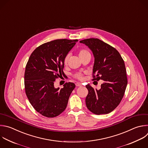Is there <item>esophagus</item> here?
I'll return each instance as SVG.
<instances>
[{"instance_id":"obj_1","label":"esophagus","mask_w":148,"mask_h":148,"mask_svg":"<svg viewBox=\"0 0 148 148\" xmlns=\"http://www.w3.org/2000/svg\"><path fill=\"white\" fill-rule=\"evenodd\" d=\"M75 85H76L77 86H82V84H79V83H76V84H75Z\"/></svg>"}]
</instances>
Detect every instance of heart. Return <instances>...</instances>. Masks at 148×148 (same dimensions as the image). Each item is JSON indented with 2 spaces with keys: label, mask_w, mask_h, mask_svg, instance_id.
Segmentation results:
<instances>
[{
  "label": "heart",
  "mask_w": 148,
  "mask_h": 148,
  "mask_svg": "<svg viewBox=\"0 0 148 148\" xmlns=\"http://www.w3.org/2000/svg\"><path fill=\"white\" fill-rule=\"evenodd\" d=\"M88 55H90V53L88 51L86 50V49H81V50L78 52V55H79V57L80 59L85 57V56H86ZM68 60H69V55H67L64 59V64H67V63L68 62ZM83 76H84V74L81 73H78L75 74L74 75L75 78L79 79V80L83 79V78H84Z\"/></svg>",
  "instance_id": "heart-1"
}]
</instances>
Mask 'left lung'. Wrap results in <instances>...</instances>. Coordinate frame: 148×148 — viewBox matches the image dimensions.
I'll return each mask as SVG.
<instances>
[{"mask_svg": "<svg viewBox=\"0 0 148 148\" xmlns=\"http://www.w3.org/2000/svg\"><path fill=\"white\" fill-rule=\"evenodd\" d=\"M79 42L88 46L94 56L92 80L103 81L99 90L86 85L88 90L86 106L95 114H108L118 106L125 91L127 77L124 62L114 47L99 39L89 38Z\"/></svg>", "mask_w": 148, "mask_h": 148, "instance_id": "1", "label": "left lung"}]
</instances>
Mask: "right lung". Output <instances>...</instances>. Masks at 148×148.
I'll return each instance as SVG.
<instances>
[{"label": "right lung", "instance_id": "obj_1", "mask_svg": "<svg viewBox=\"0 0 148 148\" xmlns=\"http://www.w3.org/2000/svg\"><path fill=\"white\" fill-rule=\"evenodd\" d=\"M78 40L62 39L45 43L28 59L24 74L25 93L35 110L45 117H55L67 107L75 84L66 82L60 89L55 88L54 82L64 74V59Z\"/></svg>", "mask_w": 148, "mask_h": 148}]
</instances>
